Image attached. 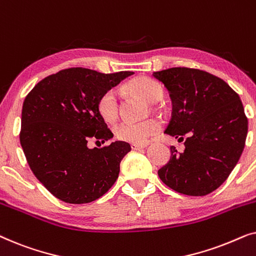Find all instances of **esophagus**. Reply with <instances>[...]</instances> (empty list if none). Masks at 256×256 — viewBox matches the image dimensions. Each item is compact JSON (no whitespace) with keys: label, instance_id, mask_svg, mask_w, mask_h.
<instances>
[{"label":"esophagus","instance_id":"1","mask_svg":"<svg viewBox=\"0 0 256 256\" xmlns=\"http://www.w3.org/2000/svg\"><path fill=\"white\" fill-rule=\"evenodd\" d=\"M146 146H148V143H142V144H138V143H132V150H138V149L146 148Z\"/></svg>","mask_w":256,"mask_h":256}]
</instances>
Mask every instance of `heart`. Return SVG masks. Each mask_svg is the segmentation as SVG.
I'll return each mask as SVG.
<instances>
[{
	"instance_id": "heart-1",
	"label": "heart",
	"mask_w": 256,
	"mask_h": 256,
	"mask_svg": "<svg viewBox=\"0 0 256 256\" xmlns=\"http://www.w3.org/2000/svg\"><path fill=\"white\" fill-rule=\"evenodd\" d=\"M128 92L143 98L150 104H156L164 96L163 87L148 76H138L126 85ZM98 110L104 120L114 122L118 115V99L114 90H108L98 101ZM160 124L156 118H148L141 122L121 121L114 126V132L121 141L130 143H144L150 136L158 132Z\"/></svg>"
}]
</instances>
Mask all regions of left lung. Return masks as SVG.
Segmentation results:
<instances>
[{
	"label": "left lung",
	"mask_w": 256,
	"mask_h": 256,
	"mask_svg": "<svg viewBox=\"0 0 256 256\" xmlns=\"http://www.w3.org/2000/svg\"><path fill=\"white\" fill-rule=\"evenodd\" d=\"M172 101L166 134L184 141L158 170L166 186L186 196H206L227 180L246 142L248 120L240 98L222 79L197 68L154 72Z\"/></svg>",
	"instance_id": "obj_1"
}]
</instances>
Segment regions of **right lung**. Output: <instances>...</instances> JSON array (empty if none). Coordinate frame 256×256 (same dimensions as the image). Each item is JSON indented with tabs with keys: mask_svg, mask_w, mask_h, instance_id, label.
Masks as SVG:
<instances>
[{
	"mask_svg": "<svg viewBox=\"0 0 256 256\" xmlns=\"http://www.w3.org/2000/svg\"><path fill=\"white\" fill-rule=\"evenodd\" d=\"M132 74L65 68L40 80L26 96L20 146L31 171L56 198L87 204L106 194L118 180L130 144L115 141L90 149L87 142L113 138L98 110V101Z\"/></svg>",
	"mask_w": 256,
	"mask_h": 256,
	"instance_id": "add662e5",
	"label": "right lung"
}]
</instances>
